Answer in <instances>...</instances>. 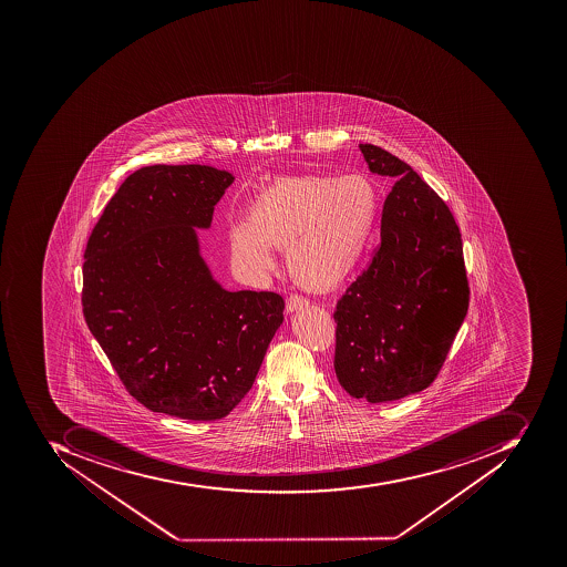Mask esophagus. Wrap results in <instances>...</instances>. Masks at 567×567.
I'll return each instance as SVG.
<instances>
[{"label": "esophagus", "instance_id": "obj_1", "mask_svg": "<svg viewBox=\"0 0 567 567\" xmlns=\"http://www.w3.org/2000/svg\"><path fill=\"white\" fill-rule=\"evenodd\" d=\"M307 306H309V300L298 293L289 295L288 300H286V310L288 312H295V310L303 309Z\"/></svg>", "mask_w": 567, "mask_h": 567}]
</instances>
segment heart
<instances>
[{"instance_id":"b5f03b06","label":"heart","mask_w":567,"mask_h":567,"mask_svg":"<svg viewBox=\"0 0 567 567\" xmlns=\"http://www.w3.org/2000/svg\"><path fill=\"white\" fill-rule=\"evenodd\" d=\"M380 190L365 175L307 173L285 177L261 190L248 220L229 229L234 267L261 278L274 267V248L286 249L295 281L333 289L358 269L373 236Z\"/></svg>"}]
</instances>
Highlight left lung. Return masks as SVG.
<instances>
[{
  "instance_id": "8db88e82",
  "label": "left lung",
  "mask_w": 567,
  "mask_h": 567,
  "mask_svg": "<svg viewBox=\"0 0 567 567\" xmlns=\"http://www.w3.org/2000/svg\"><path fill=\"white\" fill-rule=\"evenodd\" d=\"M371 172L395 181L382 243L337 303L334 373L352 398L398 401L434 382L471 300L462 234L408 163L361 144Z\"/></svg>"
}]
</instances>
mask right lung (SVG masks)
<instances>
[{"mask_svg":"<svg viewBox=\"0 0 567 567\" xmlns=\"http://www.w3.org/2000/svg\"><path fill=\"white\" fill-rule=\"evenodd\" d=\"M233 181L205 165L144 166L86 243V324L128 394L154 413L227 416L281 326V295L225 291L199 257L194 227H209Z\"/></svg>","mask_w":567,"mask_h":567,"instance_id":"obj_1","label":"right lung"}]
</instances>
